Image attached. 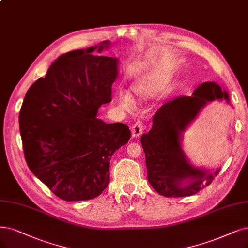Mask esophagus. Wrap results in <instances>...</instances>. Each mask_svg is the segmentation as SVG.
<instances>
[{"label": "esophagus", "instance_id": "34e87169", "mask_svg": "<svg viewBox=\"0 0 248 248\" xmlns=\"http://www.w3.org/2000/svg\"><path fill=\"white\" fill-rule=\"evenodd\" d=\"M145 130V126L141 123H137L132 127V135L133 137H139Z\"/></svg>", "mask_w": 248, "mask_h": 248}]
</instances>
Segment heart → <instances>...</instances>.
<instances>
[{
  "mask_svg": "<svg viewBox=\"0 0 248 248\" xmlns=\"http://www.w3.org/2000/svg\"><path fill=\"white\" fill-rule=\"evenodd\" d=\"M168 80H169L168 78H163L157 80H154L152 82H149L147 85L136 86L134 88V91L136 92L137 95H139L141 97H147L155 93L157 90H159ZM117 101L119 105H121L124 109L127 110V111H133L136 107L134 98L131 96L130 93H127V92H124V91L119 92L117 95Z\"/></svg>",
  "mask_w": 248,
  "mask_h": 248,
  "instance_id": "obj_1",
  "label": "heart"
}]
</instances>
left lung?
<instances>
[{"mask_svg":"<svg viewBox=\"0 0 248 248\" xmlns=\"http://www.w3.org/2000/svg\"><path fill=\"white\" fill-rule=\"evenodd\" d=\"M225 99L226 91L216 82L200 85L193 96H181L164 103L155 112L152 129L144 134L141 144L145 152L147 178L152 188L166 197L194 195L209 185L218 173L194 168L187 161L181 148V134L184 132L199 111L209 101ZM191 178L186 186L182 181Z\"/></svg>","mask_w":248,"mask_h":248,"instance_id":"obj_1","label":"left lung"}]
</instances>
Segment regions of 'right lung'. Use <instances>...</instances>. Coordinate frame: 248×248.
Instances as JSON below:
<instances>
[{"mask_svg": "<svg viewBox=\"0 0 248 248\" xmlns=\"http://www.w3.org/2000/svg\"><path fill=\"white\" fill-rule=\"evenodd\" d=\"M97 48L61 55L27 91L19 113L27 166L65 201L102 193L111 156L131 138L124 124L96 117L101 105L111 102L117 77V59L92 55Z\"/></svg>", "mask_w": 248, "mask_h": 248, "instance_id": "obj_1", "label": "right lung"}]
</instances>
